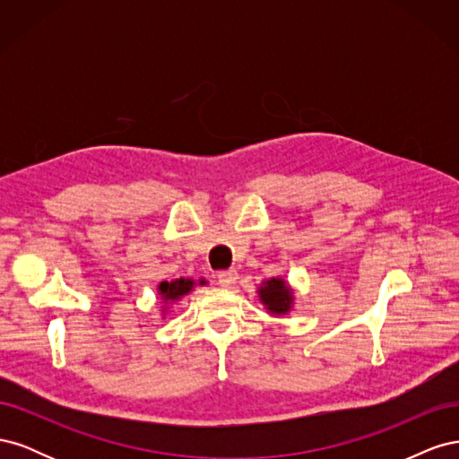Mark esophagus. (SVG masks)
Instances as JSON below:
<instances>
[{
    "instance_id": "obj_1",
    "label": "esophagus",
    "mask_w": 459,
    "mask_h": 459,
    "mask_svg": "<svg viewBox=\"0 0 459 459\" xmlns=\"http://www.w3.org/2000/svg\"><path fill=\"white\" fill-rule=\"evenodd\" d=\"M216 281H218L221 287H231L235 281H238V272H235V270L218 272Z\"/></svg>"
}]
</instances>
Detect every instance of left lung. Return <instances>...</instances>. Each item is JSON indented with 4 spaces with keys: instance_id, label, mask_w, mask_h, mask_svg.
<instances>
[{
    "instance_id": "left-lung-1",
    "label": "left lung",
    "mask_w": 459,
    "mask_h": 459,
    "mask_svg": "<svg viewBox=\"0 0 459 459\" xmlns=\"http://www.w3.org/2000/svg\"><path fill=\"white\" fill-rule=\"evenodd\" d=\"M258 295L264 307L272 314H287L290 310V304H293V293L280 277H272V280L264 281L258 289Z\"/></svg>"
}]
</instances>
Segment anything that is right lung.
<instances>
[{
    "label": "right lung",
    "instance_id": "1",
    "mask_svg": "<svg viewBox=\"0 0 459 459\" xmlns=\"http://www.w3.org/2000/svg\"><path fill=\"white\" fill-rule=\"evenodd\" d=\"M201 283H204V281H201ZM191 289H193V280H184V277H179V280H176V281H162L159 285V293H160L162 300H178L184 295H187Z\"/></svg>",
    "mask_w": 459,
    "mask_h": 459
}]
</instances>
